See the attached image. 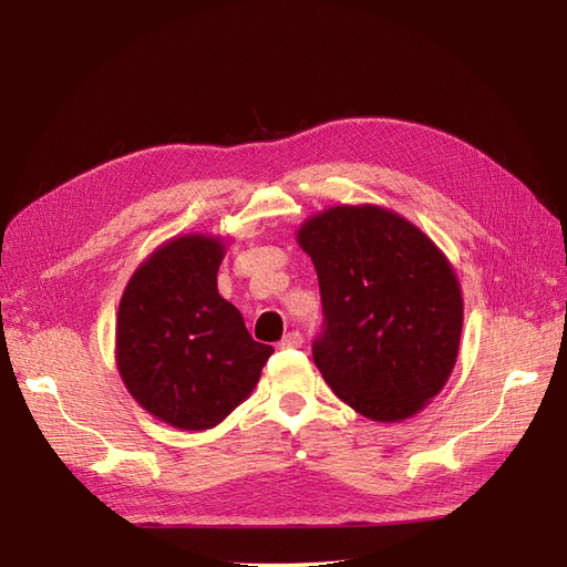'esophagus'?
Segmentation results:
<instances>
[{"label":"esophagus","mask_w":567,"mask_h":567,"mask_svg":"<svg viewBox=\"0 0 567 567\" xmlns=\"http://www.w3.org/2000/svg\"><path fill=\"white\" fill-rule=\"evenodd\" d=\"M279 346H281L284 350L302 348V336H300V331H290V333H286V336H284V340L279 342Z\"/></svg>","instance_id":"34e87169"}]
</instances>
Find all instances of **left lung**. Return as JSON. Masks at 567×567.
<instances>
[{"label":"left lung","mask_w":567,"mask_h":567,"mask_svg":"<svg viewBox=\"0 0 567 567\" xmlns=\"http://www.w3.org/2000/svg\"><path fill=\"white\" fill-rule=\"evenodd\" d=\"M312 257L323 329L315 364L359 414L398 423L447 383L463 326L461 286L419 227L379 205H338L298 229Z\"/></svg>","instance_id":"obj_1"}]
</instances>
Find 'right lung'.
Segmentation results:
<instances>
[{"instance_id":"1","label":"right lung","mask_w":567,"mask_h":567,"mask_svg":"<svg viewBox=\"0 0 567 567\" xmlns=\"http://www.w3.org/2000/svg\"><path fill=\"white\" fill-rule=\"evenodd\" d=\"M221 257L225 244L215 236H177L136 267L120 300V379L148 414L182 431L225 421L274 352L217 293Z\"/></svg>"}]
</instances>
